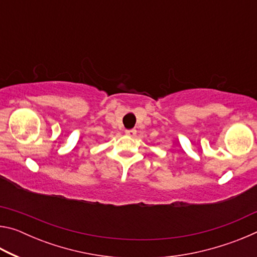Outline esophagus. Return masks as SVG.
Segmentation results:
<instances>
[{
	"instance_id": "1",
	"label": "esophagus",
	"mask_w": 257,
	"mask_h": 257,
	"mask_svg": "<svg viewBox=\"0 0 257 257\" xmlns=\"http://www.w3.org/2000/svg\"><path fill=\"white\" fill-rule=\"evenodd\" d=\"M136 134H137V132L135 129H129V130H125V135H127V136H130V137H134V136H136Z\"/></svg>"
}]
</instances>
